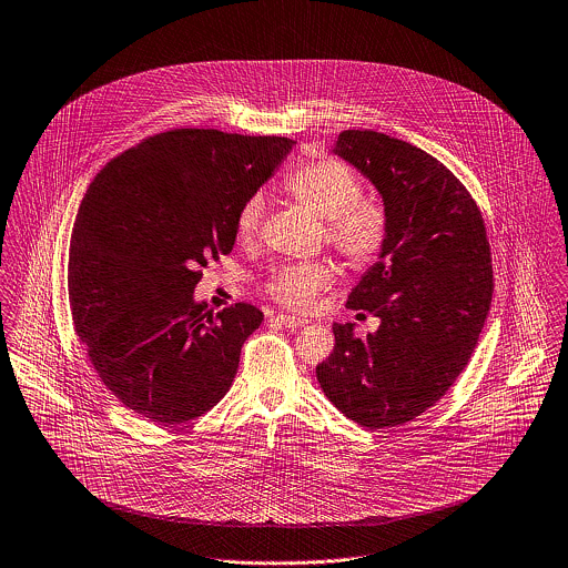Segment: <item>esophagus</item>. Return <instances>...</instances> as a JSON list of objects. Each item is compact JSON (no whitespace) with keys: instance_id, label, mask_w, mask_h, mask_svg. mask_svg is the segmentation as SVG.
Here are the masks:
<instances>
[{"instance_id":"1","label":"esophagus","mask_w":568,"mask_h":568,"mask_svg":"<svg viewBox=\"0 0 568 568\" xmlns=\"http://www.w3.org/2000/svg\"><path fill=\"white\" fill-rule=\"evenodd\" d=\"M272 321H276L283 327H303V325H307L305 318H296V316H287V314H278Z\"/></svg>"}]
</instances>
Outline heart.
Returning <instances> with one entry per match:
<instances>
[{
    "label": "heart",
    "instance_id": "obj_1",
    "mask_svg": "<svg viewBox=\"0 0 568 568\" xmlns=\"http://www.w3.org/2000/svg\"><path fill=\"white\" fill-rule=\"evenodd\" d=\"M285 191L303 209L325 220L327 243L355 267L377 263L390 243V215L377 200L364 197L355 169L336 158L303 164L285 180ZM263 222V197H247L234 220L239 241H252ZM334 281L327 261H303L276 267L265 294L283 307L307 310Z\"/></svg>",
    "mask_w": 568,
    "mask_h": 568
}]
</instances>
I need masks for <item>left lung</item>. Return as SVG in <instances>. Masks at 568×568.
Here are the masks:
<instances>
[{
  "label": "left lung",
  "instance_id": "1",
  "mask_svg": "<svg viewBox=\"0 0 568 568\" xmlns=\"http://www.w3.org/2000/svg\"><path fill=\"white\" fill-rule=\"evenodd\" d=\"M334 153L379 191L390 243L346 301L379 329L355 338L336 323L316 377L351 422L393 428L435 406L469 362L491 305V250L476 202L430 153L366 129L342 131Z\"/></svg>",
  "mask_w": 568,
  "mask_h": 568
}]
</instances>
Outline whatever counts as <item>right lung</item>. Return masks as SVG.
I'll list each match as a JSON object with an SVG mask.
<instances>
[{"label": "right lung", "instance_id": "obj_1", "mask_svg": "<svg viewBox=\"0 0 568 568\" xmlns=\"http://www.w3.org/2000/svg\"><path fill=\"white\" fill-rule=\"evenodd\" d=\"M294 140L217 129L155 133L90 184L72 227L68 294L88 359L129 410L173 426L209 413L236 375L263 312L215 318L193 292L232 252L234 220Z\"/></svg>", "mask_w": 568, "mask_h": 568}]
</instances>
